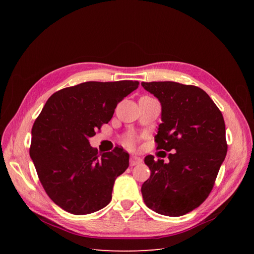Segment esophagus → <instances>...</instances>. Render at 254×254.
Instances as JSON below:
<instances>
[{
	"instance_id": "1",
	"label": "esophagus",
	"mask_w": 254,
	"mask_h": 254,
	"mask_svg": "<svg viewBox=\"0 0 254 254\" xmlns=\"http://www.w3.org/2000/svg\"><path fill=\"white\" fill-rule=\"evenodd\" d=\"M129 162H130V165L134 166V165L140 164L142 162V159L140 157H137V156H131V157H130Z\"/></svg>"
}]
</instances>
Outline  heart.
Segmentation results:
<instances>
[{"label":"heart","mask_w":254,"mask_h":254,"mask_svg":"<svg viewBox=\"0 0 254 254\" xmlns=\"http://www.w3.org/2000/svg\"><path fill=\"white\" fill-rule=\"evenodd\" d=\"M135 143H136V140H135V137L133 135H128L124 139V144L129 148L134 147Z\"/></svg>","instance_id":"1"}]
</instances>
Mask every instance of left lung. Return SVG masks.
Returning <instances> with one entry per match:
<instances>
[{
  "instance_id": "1",
  "label": "left lung",
  "mask_w": 254,
  "mask_h": 254,
  "mask_svg": "<svg viewBox=\"0 0 254 254\" xmlns=\"http://www.w3.org/2000/svg\"><path fill=\"white\" fill-rule=\"evenodd\" d=\"M161 103L157 149L172 151L170 162L144 159L150 177L141 189L145 204L166 216H182L210 195L227 155L224 117L205 92L174 81L142 82Z\"/></svg>"
}]
</instances>
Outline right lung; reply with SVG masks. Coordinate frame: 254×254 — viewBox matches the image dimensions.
Segmentation results:
<instances>
[{"mask_svg":"<svg viewBox=\"0 0 254 254\" xmlns=\"http://www.w3.org/2000/svg\"><path fill=\"white\" fill-rule=\"evenodd\" d=\"M139 81H87L54 93L34 123L29 155L44 190L61 209L84 215L112 198L115 179L129 166L122 147L98 155L89 137L113 117Z\"/></svg>","mask_w":254,"mask_h":254,"instance_id":"add662e5","label":"right lung"}]
</instances>
